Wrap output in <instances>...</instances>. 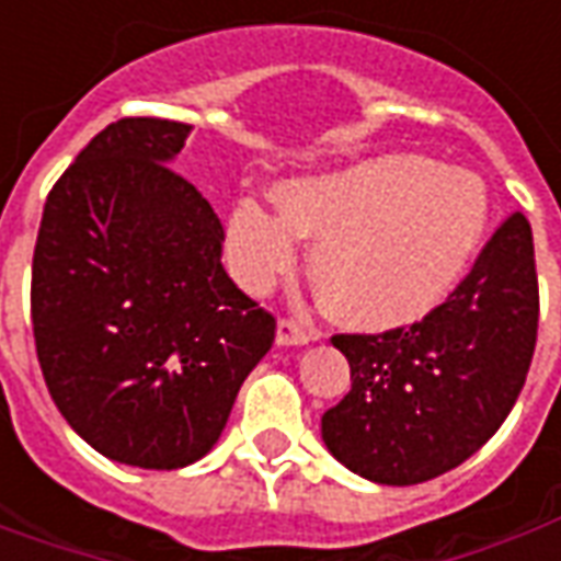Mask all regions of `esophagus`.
Listing matches in <instances>:
<instances>
[{"label": "esophagus", "mask_w": 561, "mask_h": 561, "mask_svg": "<svg viewBox=\"0 0 561 561\" xmlns=\"http://www.w3.org/2000/svg\"><path fill=\"white\" fill-rule=\"evenodd\" d=\"M316 340V330H309L294 318H282L279 328H276V342L279 345H306V342Z\"/></svg>", "instance_id": "esophagus-1"}]
</instances>
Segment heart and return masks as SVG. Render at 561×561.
I'll use <instances>...</instances> for the list:
<instances>
[{"instance_id": "1", "label": "heart", "mask_w": 561, "mask_h": 561, "mask_svg": "<svg viewBox=\"0 0 561 561\" xmlns=\"http://www.w3.org/2000/svg\"><path fill=\"white\" fill-rule=\"evenodd\" d=\"M279 209L243 197L228 216L225 252L249 291L288 273L312 237V276L330 312L357 328L426 316L466 276L490 219L469 171L393 152L276 188Z\"/></svg>"}]
</instances>
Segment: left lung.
Returning a JSON list of instances; mask_svg holds the SVG:
<instances>
[{
    "label": "left lung",
    "instance_id": "left-lung-1",
    "mask_svg": "<svg viewBox=\"0 0 561 561\" xmlns=\"http://www.w3.org/2000/svg\"><path fill=\"white\" fill-rule=\"evenodd\" d=\"M538 340L531 228L511 213L442 306L409 328L336 333L352 390L321 438L366 481H433L478 454L514 409Z\"/></svg>",
    "mask_w": 561,
    "mask_h": 561
}]
</instances>
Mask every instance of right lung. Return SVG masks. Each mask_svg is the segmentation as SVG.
Listing matches in <instances>:
<instances>
[{"label": "right lung", "mask_w": 561, "mask_h": 561, "mask_svg": "<svg viewBox=\"0 0 561 561\" xmlns=\"http://www.w3.org/2000/svg\"><path fill=\"white\" fill-rule=\"evenodd\" d=\"M192 126L126 116L56 180L32 255V333L71 430L171 471L216 445L276 318L221 267L209 201L171 159Z\"/></svg>", "instance_id": "obj_1"}]
</instances>
